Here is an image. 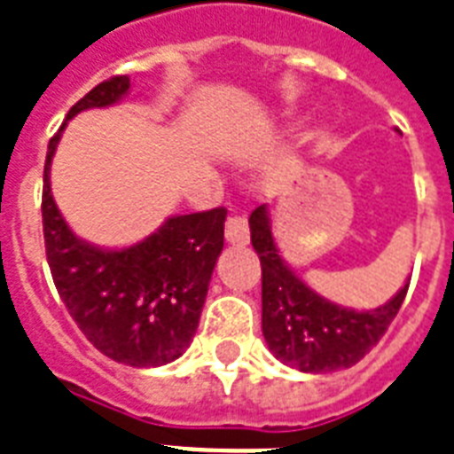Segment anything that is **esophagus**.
Listing matches in <instances>:
<instances>
[{
  "mask_svg": "<svg viewBox=\"0 0 454 454\" xmlns=\"http://www.w3.org/2000/svg\"><path fill=\"white\" fill-rule=\"evenodd\" d=\"M224 237H227L230 244H248V237H251V231H248V220H246L244 215L227 217V223H224Z\"/></svg>",
  "mask_w": 454,
  "mask_h": 454,
  "instance_id": "obj_1",
  "label": "esophagus"
}]
</instances>
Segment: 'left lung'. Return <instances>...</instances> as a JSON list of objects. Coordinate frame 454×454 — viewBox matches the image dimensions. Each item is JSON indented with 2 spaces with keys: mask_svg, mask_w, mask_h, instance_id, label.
Returning a JSON list of instances; mask_svg holds the SVG:
<instances>
[{
  "mask_svg": "<svg viewBox=\"0 0 454 454\" xmlns=\"http://www.w3.org/2000/svg\"><path fill=\"white\" fill-rule=\"evenodd\" d=\"M248 224L262 267V336L277 360L312 374L360 362L395 319L410 282L374 310L339 308L308 289L279 258L265 206L253 210Z\"/></svg>",
  "mask_w": 454,
  "mask_h": 454,
  "instance_id": "obj_1",
  "label": "left lung"
}]
</instances>
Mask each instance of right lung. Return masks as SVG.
<instances>
[{"instance_id":"1","label":"right lung","mask_w":454,"mask_h":454,"mask_svg":"<svg viewBox=\"0 0 454 454\" xmlns=\"http://www.w3.org/2000/svg\"><path fill=\"white\" fill-rule=\"evenodd\" d=\"M129 90L128 75L99 82L68 111L111 106ZM63 129V128H61ZM61 129L49 139L42 187L44 251L56 291L97 350L129 367L177 360L199 329L210 275L224 246L227 208L175 215L142 244L104 251L77 239L56 208L49 165Z\"/></svg>"}]
</instances>
